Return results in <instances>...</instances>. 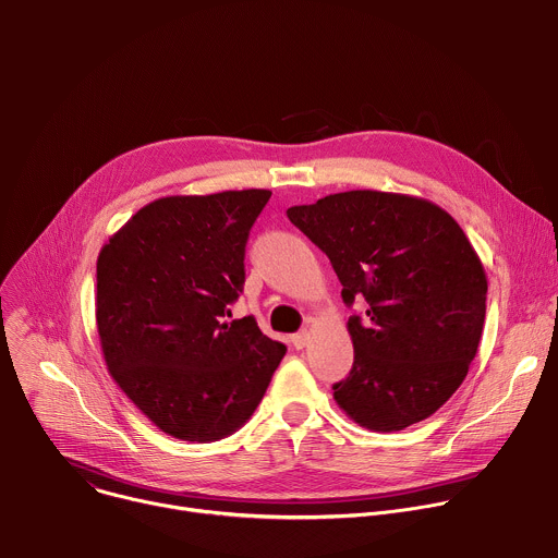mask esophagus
<instances>
[{
  "label": "esophagus",
  "mask_w": 558,
  "mask_h": 558,
  "mask_svg": "<svg viewBox=\"0 0 558 558\" xmlns=\"http://www.w3.org/2000/svg\"><path fill=\"white\" fill-rule=\"evenodd\" d=\"M308 340H311V333H308V331H300V333H295V336L291 338V342H293L295 349H304V347L308 344Z\"/></svg>",
  "instance_id": "34e87169"
}]
</instances>
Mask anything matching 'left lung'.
Instances as JSON below:
<instances>
[{
  "label": "left lung",
  "mask_w": 558,
  "mask_h": 558,
  "mask_svg": "<svg viewBox=\"0 0 558 558\" xmlns=\"http://www.w3.org/2000/svg\"><path fill=\"white\" fill-rule=\"evenodd\" d=\"M342 282L353 368L338 407L375 433L430 417L461 386L480 347L488 280L457 220L430 201L373 190L287 209Z\"/></svg>",
  "instance_id": "obj_1"
}]
</instances>
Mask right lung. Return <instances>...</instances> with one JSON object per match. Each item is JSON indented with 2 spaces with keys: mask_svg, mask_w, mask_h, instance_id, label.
Here are the masks:
<instances>
[{
  "mask_svg": "<svg viewBox=\"0 0 558 558\" xmlns=\"http://www.w3.org/2000/svg\"><path fill=\"white\" fill-rule=\"evenodd\" d=\"M269 190L168 196L138 209L97 260V331L110 375L138 411L183 441H216L260 404L287 347L243 293L250 229Z\"/></svg>",
  "mask_w": 558,
  "mask_h": 558,
  "instance_id": "obj_1",
  "label": "right lung"
}]
</instances>
